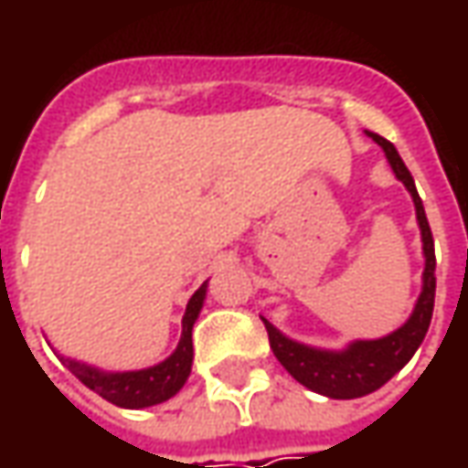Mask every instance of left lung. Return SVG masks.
<instances>
[{
    "instance_id": "1",
    "label": "left lung",
    "mask_w": 468,
    "mask_h": 468,
    "mask_svg": "<svg viewBox=\"0 0 468 468\" xmlns=\"http://www.w3.org/2000/svg\"><path fill=\"white\" fill-rule=\"evenodd\" d=\"M367 135L386 151L390 169L404 182V187L409 189L414 207H417V221H420V231H422L424 250L422 294L414 304L411 317L399 331L388 333V335L375 338V341H354L344 351H323L304 346L299 341L286 338L283 333L276 331L262 317L271 349H273L281 365L286 367V372L297 383L320 393V396H328V399H359V396H367L380 386H386L388 380L414 356V351L420 349L424 333L430 328V320H432V307H435V242H432L427 216H424L422 197L414 187V179L401 161V155L393 148V143H388L386 137L375 135V133H367Z\"/></svg>"
}]
</instances>
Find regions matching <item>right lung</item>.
<instances>
[{"instance_id": "add662e5", "label": "right lung", "mask_w": 468, "mask_h": 468, "mask_svg": "<svg viewBox=\"0 0 468 468\" xmlns=\"http://www.w3.org/2000/svg\"><path fill=\"white\" fill-rule=\"evenodd\" d=\"M206 289L207 283H203L189 297L187 310L182 317V338H179L174 354L161 365L133 369V372H103V369L88 367V365H80L75 359H64V356L62 362L82 386L96 390L101 399L112 401L114 406H122V409H145V406L169 401L171 396H176L182 390L189 372H192V325L203 310Z\"/></svg>"}]
</instances>
